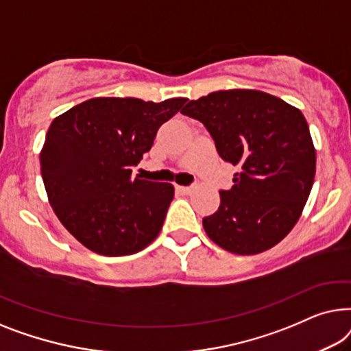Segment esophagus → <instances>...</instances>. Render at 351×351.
Masks as SVG:
<instances>
[{"mask_svg":"<svg viewBox=\"0 0 351 351\" xmlns=\"http://www.w3.org/2000/svg\"><path fill=\"white\" fill-rule=\"evenodd\" d=\"M176 191L181 192V194L187 195V194H191V192H192V187L191 186H176Z\"/></svg>","mask_w":351,"mask_h":351,"instance_id":"esophagus-1","label":"esophagus"}]
</instances>
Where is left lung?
I'll list each match as a JSON object with an SVG mask.
<instances>
[{
    "instance_id": "1",
    "label": "left lung",
    "mask_w": 351,
    "mask_h": 351,
    "mask_svg": "<svg viewBox=\"0 0 351 351\" xmlns=\"http://www.w3.org/2000/svg\"><path fill=\"white\" fill-rule=\"evenodd\" d=\"M221 159L239 167L221 205L204 218L206 235L234 254H258L285 239L312 191L317 154L298 108L261 90L232 88L191 100Z\"/></svg>"
}]
</instances>
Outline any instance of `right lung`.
Here are the masks:
<instances>
[{"label":"right lung","mask_w":351,"mask_h":351,"mask_svg":"<svg viewBox=\"0 0 351 351\" xmlns=\"http://www.w3.org/2000/svg\"><path fill=\"white\" fill-rule=\"evenodd\" d=\"M186 101L90 98L52 121L39 156L44 187L57 218L86 248L135 254L159 235L175 189L132 176V167Z\"/></svg>","instance_id":"obj_1"}]
</instances>
